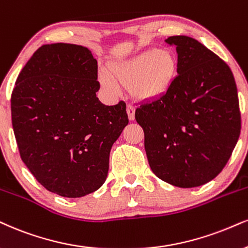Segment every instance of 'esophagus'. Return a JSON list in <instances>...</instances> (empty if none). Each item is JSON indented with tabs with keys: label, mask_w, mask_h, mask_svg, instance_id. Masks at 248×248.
I'll list each match as a JSON object with an SVG mask.
<instances>
[{
	"label": "esophagus",
	"mask_w": 248,
	"mask_h": 248,
	"mask_svg": "<svg viewBox=\"0 0 248 248\" xmlns=\"http://www.w3.org/2000/svg\"><path fill=\"white\" fill-rule=\"evenodd\" d=\"M134 111H136V109H134V106L131 105V103H129V105L126 106V112H127V116H129L130 121H133V119H134Z\"/></svg>",
	"instance_id": "34e87169"
}]
</instances>
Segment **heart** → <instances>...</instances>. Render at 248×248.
Masks as SVG:
<instances>
[{
	"label": "heart",
	"mask_w": 248,
	"mask_h": 248,
	"mask_svg": "<svg viewBox=\"0 0 248 248\" xmlns=\"http://www.w3.org/2000/svg\"><path fill=\"white\" fill-rule=\"evenodd\" d=\"M177 76V59L171 51L148 49L112 69V77L119 85L131 87L133 95L154 100L167 93ZM100 82L109 93L118 94L119 87L108 76L101 75Z\"/></svg>",
	"instance_id": "1"
}]
</instances>
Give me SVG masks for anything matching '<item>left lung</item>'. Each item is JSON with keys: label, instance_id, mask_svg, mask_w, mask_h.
<instances>
[{"label": "left lung", "instance_id": "left-lung-1", "mask_svg": "<svg viewBox=\"0 0 248 248\" xmlns=\"http://www.w3.org/2000/svg\"><path fill=\"white\" fill-rule=\"evenodd\" d=\"M166 42L176 46L178 75L164 95L137 108L136 119L155 176L197 187L221 172L239 138L236 81L228 64L198 40L175 35Z\"/></svg>", "mask_w": 248, "mask_h": 248}]
</instances>
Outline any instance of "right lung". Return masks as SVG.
Listing matches in <instances>:
<instances>
[{"label":"right lung","mask_w":248,"mask_h":248,"mask_svg":"<svg viewBox=\"0 0 248 248\" xmlns=\"http://www.w3.org/2000/svg\"><path fill=\"white\" fill-rule=\"evenodd\" d=\"M97 62L86 47L44 45L18 76L11 118L20 157L34 178L65 198L106 182L110 149L127 123L126 105L96 97Z\"/></svg>","instance_id":"add662e5"}]
</instances>
